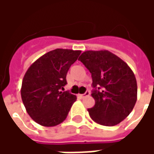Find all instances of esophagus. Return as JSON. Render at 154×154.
I'll return each mask as SVG.
<instances>
[{
    "label": "esophagus",
    "instance_id": "esophagus-1",
    "mask_svg": "<svg viewBox=\"0 0 154 154\" xmlns=\"http://www.w3.org/2000/svg\"><path fill=\"white\" fill-rule=\"evenodd\" d=\"M89 95H90V91H87L85 92V94H82V95H79V97H80L81 98H84V97H88Z\"/></svg>",
    "mask_w": 154,
    "mask_h": 154
}]
</instances>
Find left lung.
Returning a JSON list of instances; mask_svg holds the SVG:
<instances>
[{"instance_id": "obj_1", "label": "left lung", "mask_w": 154, "mask_h": 154, "mask_svg": "<svg viewBox=\"0 0 154 154\" xmlns=\"http://www.w3.org/2000/svg\"><path fill=\"white\" fill-rule=\"evenodd\" d=\"M78 60L92 77L95 106L87 110L91 119L104 126L119 124L130 114L137 100V82L131 68L108 50L85 51Z\"/></svg>"}]
</instances>
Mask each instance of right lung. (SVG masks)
<instances>
[{"mask_svg": "<svg viewBox=\"0 0 154 154\" xmlns=\"http://www.w3.org/2000/svg\"><path fill=\"white\" fill-rule=\"evenodd\" d=\"M81 50L57 48L44 54L26 71L20 89L21 99L29 116L45 127L59 125L67 118L75 95L63 91L71 65Z\"/></svg>", "mask_w": 154, "mask_h": 154, "instance_id": "add662e5", "label": "right lung"}]
</instances>
